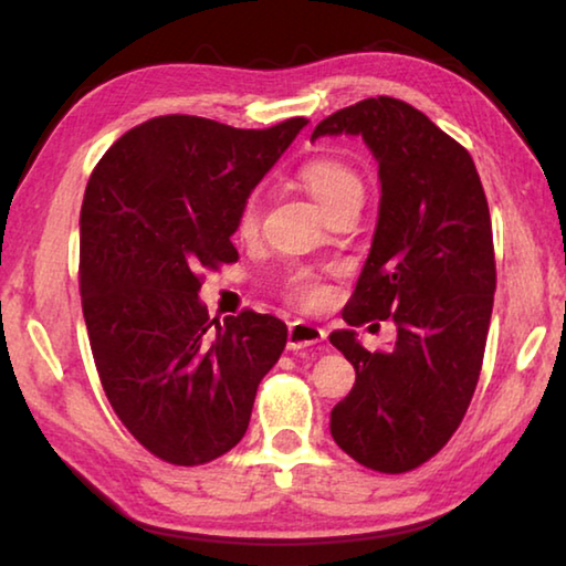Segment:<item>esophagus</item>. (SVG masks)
I'll use <instances>...</instances> for the list:
<instances>
[{
  "label": "esophagus",
  "mask_w": 566,
  "mask_h": 566,
  "mask_svg": "<svg viewBox=\"0 0 566 566\" xmlns=\"http://www.w3.org/2000/svg\"><path fill=\"white\" fill-rule=\"evenodd\" d=\"M324 337H327V334H324L322 327H314L310 322H292L290 334H286V349H314L317 344L324 342Z\"/></svg>",
  "instance_id": "1"
}]
</instances>
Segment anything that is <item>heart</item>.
<instances>
[{
	"label": "heart",
	"instance_id": "obj_1",
	"mask_svg": "<svg viewBox=\"0 0 566 566\" xmlns=\"http://www.w3.org/2000/svg\"><path fill=\"white\" fill-rule=\"evenodd\" d=\"M300 181L306 195L314 199V205L322 209L324 217L349 205L361 207L364 202V185L359 175L339 159H332V157L310 159L300 169ZM256 224H260V202H256V197H249L242 207V212L237 217V234L252 237L256 232ZM290 290L294 300L304 304H317L324 296L319 282L314 280L312 274H304V272L292 276Z\"/></svg>",
	"mask_w": 566,
	"mask_h": 566
}]
</instances>
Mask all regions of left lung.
Returning <instances> with one entry per match:
<instances>
[{"label": "left lung", "instance_id": "left-lung-1", "mask_svg": "<svg viewBox=\"0 0 566 566\" xmlns=\"http://www.w3.org/2000/svg\"><path fill=\"white\" fill-rule=\"evenodd\" d=\"M361 137L379 165L375 237L342 317L352 327L395 319L387 352L357 332L329 342L357 371L332 409L329 432L377 472L424 464L472 401L494 304L492 219L469 151L407 102L377 97L334 112L319 137Z\"/></svg>", "mask_w": 566, "mask_h": 566}]
</instances>
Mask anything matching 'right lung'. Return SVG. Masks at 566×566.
Segmentation results:
<instances>
[{
	"label": "right lung",
	"mask_w": 566,
	"mask_h": 566,
	"mask_svg": "<svg viewBox=\"0 0 566 566\" xmlns=\"http://www.w3.org/2000/svg\"><path fill=\"white\" fill-rule=\"evenodd\" d=\"M234 129L189 114L149 119L94 167L80 214L82 312L104 395L169 464L239 444L286 324L242 312L209 319L199 272L237 262V217L306 127Z\"/></svg>",
	"instance_id": "obj_1"
}]
</instances>
